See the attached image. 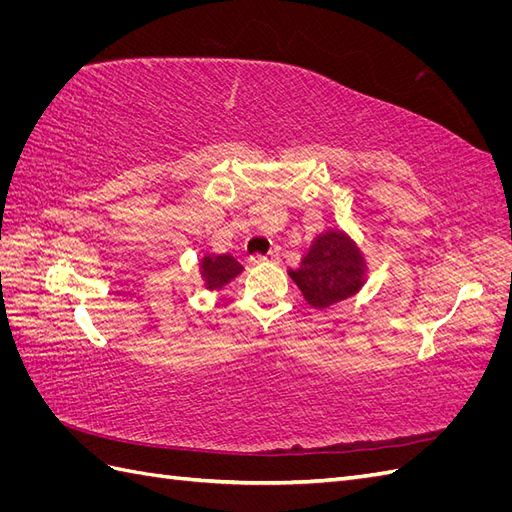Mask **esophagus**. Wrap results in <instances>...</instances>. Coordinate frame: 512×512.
I'll return each mask as SVG.
<instances>
[{"label": "esophagus", "mask_w": 512, "mask_h": 512, "mask_svg": "<svg viewBox=\"0 0 512 512\" xmlns=\"http://www.w3.org/2000/svg\"><path fill=\"white\" fill-rule=\"evenodd\" d=\"M277 260H280V252H277V250H271L267 256H260V254L250 256L252 265H262V262H277Z\"/></svg>", "instance_id": "34e87169"}]
</instances>
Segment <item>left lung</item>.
I'll return each instance as SVG.
<instances>
[{"mask_svg":"<svg viewBox=\"0 0 512 512\" xmlns=\"http://www.w3.org/2000/svg\"><path fill=\"white\" fill-rule=\"evenodd\" d=\"M305 301L324 309L350 299L367 282V260L348 232L331 228L309 245L297 269H288Z\"/></svg>","mask_w":512,"mask_h":512,"instance_id":"8db88e82","label":"left lung"}]
</instances>
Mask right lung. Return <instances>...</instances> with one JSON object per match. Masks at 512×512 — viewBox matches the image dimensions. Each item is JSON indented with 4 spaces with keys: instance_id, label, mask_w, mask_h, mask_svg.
Here are the masks:
<instances>
[{
    "instance_id": "add662e5",
    "label": "right lung",
    "mask_w": 512,
    "mask_h": 512,
    "mask_svg": "<svg viewBox=\"0 0 512 512\" xmlns=\"http://www.w3.org/2000/svg\"><path fill=\"white\" fill-rule=\"evenodd\" d=\"M200 280L207 290H222L243 273L241 262L230 254H205L198 260Z\"/></svg>"
}]
</instances>
